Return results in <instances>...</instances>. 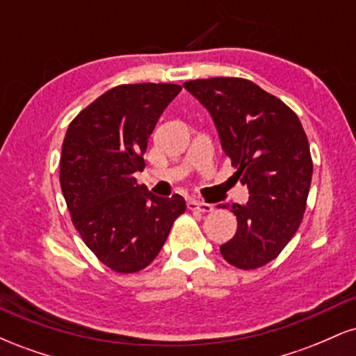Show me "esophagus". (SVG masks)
Returning a JSON list of instances; mask_svg holds the SVG:
<instances>
[{
    "instance_id": "1",
    "label": "esophagus",
    "mask_w": 356,
    "mask_h": 356,
    "mask_svg": "<svg viewBox=\"0 0 356 356\" xmlns=\"http://www.w3.org/2000/svg\"><path fill=\"white\" fill-rule=\"evenodd\" d=\"M187 207H189V211H194V212H211V211H214V207H212L211 204L199 202V201H189V202H187Z\"/></svg>"
}]
</instances>
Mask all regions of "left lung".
<instances>
[{
    "instance_id": "8db88e82",
    "label": "left lung",
    "mask_w": 356,
    "mask_h": 356,
    "mask_svg": "<svg viewBox=\"0 0 356 356\" xmlns=\"http://www.w3.org/2000/svg\"><path fill=\"white\" fill-rule=\"evenodd\" d=\"M218 129L220 147L248 187L246 204H224L238 219L220 254L239 269H256L283 251L300 227L312 186L313 162L300 118L288 105L244 79L184 83Z\"/></svg>"
}]
</instances>
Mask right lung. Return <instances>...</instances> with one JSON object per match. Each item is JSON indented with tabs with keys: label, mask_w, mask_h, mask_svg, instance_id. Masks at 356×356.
Listing matches in <instances>:
<instances>
[{
	"label": "right lung",
	"mask_w": 356,
	"mask_h": 356,
	"mask_svg": "<svg viewBox=\"0 0 356 356\" xmlns=\"http://www.w3.org/2000/svg\"><path fill=\"white\" fill-rule=\"evenodd\" d=\"M181 90L174 83L118 85L68 125L61 192L83 243L117 273L149 266L186 211L182 195L159 197L136 179L155 124Z\"/></svg>",
	"instance_id": "1"
}]
</instances>
